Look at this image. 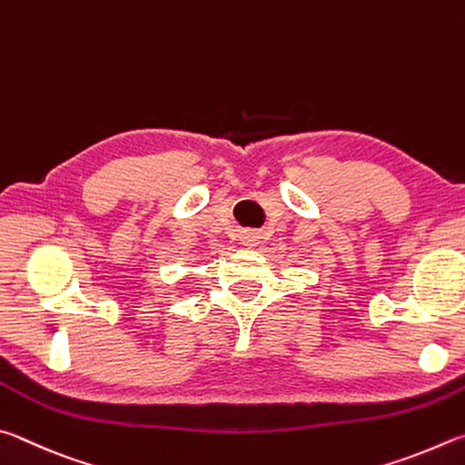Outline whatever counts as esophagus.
<instances>
[{"mask_svg": "<svg viewBox=\"0 0 465 465\" xmlns=\"http://www.w3.org/2000/svg\"><path fill=\"white\" fill-rule=\"evenodd\" d=\"M259 242V234L255 231H242L241 232V245L242 247H255Z\"/></svg>", "mask_w": 465, "mask_h": 465, "instance_id": "1", "label": "esophagus"}]
</instances>
